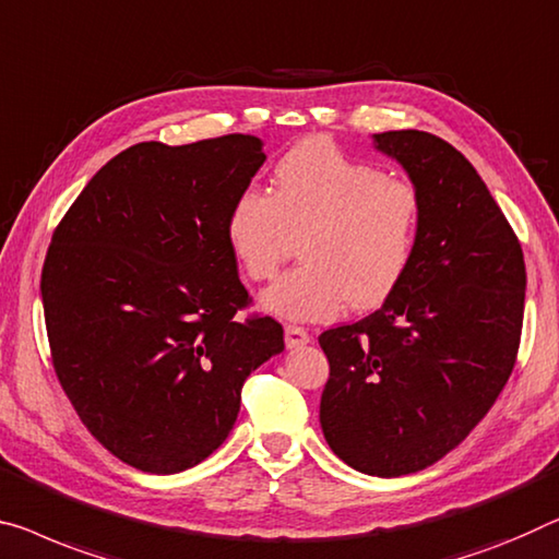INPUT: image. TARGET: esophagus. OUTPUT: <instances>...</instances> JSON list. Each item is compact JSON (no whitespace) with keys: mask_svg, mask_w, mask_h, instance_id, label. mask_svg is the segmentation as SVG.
Instances as JSON below:
<instances>
[{"mask_svg":"<svg viewBox=\"0 0 559 559\" xmlns=\"http://www.w3.org/2000/svg\"><path fill=\"white\" fill-rule=\"evenodd\" d=\"M309 340H312V337H309V332L305 328H297V324H287V328H285V342H287L289 349L302 347V345H307Z\"/></svg>","mask_w":559,"mask_h":559,"instance_id":"esophagus-1","label":"esophagus"}]
</instances>
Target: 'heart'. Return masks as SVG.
I'll return each instance as SVG.
<instances>
[{
	"label": "heart",
	"mask_w": 559,
	"mask_h": 559,
	"mask_svg": "<svg viewBox=\"0 0 559 559\" xmlns=\"http://www.w3.org/2000/svg\"><path fill=\"white\" fill-rule=\"evenodd\" d=\"M423 194L407 179L355 159L328 140H305L272 169V194L245 187L225 237L247 280L280 272L299 242L302 267L262 295V307L299 322L330 320L345 302L372 309L400 285L423 231Z\"/></svg>",
	"instance_id": "1"
}]
</instances>
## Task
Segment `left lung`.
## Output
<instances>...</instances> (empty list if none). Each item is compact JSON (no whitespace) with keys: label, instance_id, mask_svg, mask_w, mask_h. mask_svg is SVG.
Returning <instances> with one entry per match:
<instances>
[{"label":"left lung","instance_id":"8db88e82","mask_svg":"<svg viewBox=\"0 0 559 559\" xmlns=\"http://www.w3.org/2000/svg\"><path fill=\"white\" fill-rule=\"evenodd\" d=\"M374 144L423 194V231L384 305L320 334L330 362L320 423L349 467L400 477L452 452L500 397L518 362L527 272L465 154L417 130Z\"/></svg>","mask_w":559,"mask_h":559}]
</instances>
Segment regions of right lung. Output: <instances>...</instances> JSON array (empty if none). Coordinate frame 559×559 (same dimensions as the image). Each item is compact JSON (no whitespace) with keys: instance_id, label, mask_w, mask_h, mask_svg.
Here are the masks:
<instances>
[{"instance_id":"right-lung-1","label":"right lung","mask_w":559,"mask_h":559,"mask_svg":"<svg viewBox=\"0 0 559 559\" xmlns=\"http://www.w3.org/2000/svg\"><path fill=\"white\" fill-rule=\"evenodd\" d=\"M262 142L225 134L111 157L59 222L41 267L51 365L82 425L152 475L227 440L242 384L285 349L252 305L225 237Z\"/></svg>"}]
</instances>
